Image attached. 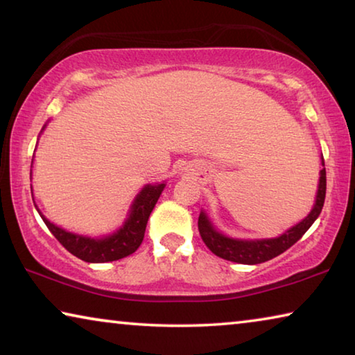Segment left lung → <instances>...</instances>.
Masks as SVG:
<instances>
[{"label": "left lung", "instance_id": "8db88e82", "mask_svg": "<svg viewBox=\"0 0 355 355\" xmlns=\"http://www.w3.org/2000/svg\"><path fill=\"white\" fill-rule=\"evenodd\" d=\"M324 166V161H322ZM324 199H326V169L321 171L320 177V188H318L316 203L311 213L302 222H299L296 227L290 228L284 235L272 239H255V241H243V239H233L220 235L219 232L214 230L211 222L208 220L205 213L199 216V232L207 244V248L224 260L235 261L241 264H258L264 263L271 258L284 254L286 249H290L294 243H297L304 233L309 230L311 224L320 216L324 207Z\"/></svg>", "mask_w": 355, "mask_h": 355}]
</instances>
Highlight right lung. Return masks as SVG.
Wrapping results in <instances>:
<instances>
[{"mask_svg":"<svg viewBox=\"0 0 355 355\" xmlns=\"http://www.w3.org/2000/svg\"><path fill=\"white\" fill-rule=\"evenodd\" d=\"M164 186V183L147 184L146 188L137 194L135 203L131 205L130 218L125 222L123 227H120L116 233H112V235L100 239L65 232L62 228L56 227L55 224H51L50 220L45 219L44 216L40 214L39 209L37 211L40 214V218L44 219L48 230L55 235L58 241L61 243L71 255H75L80 258V260L87 263L116 261L120 260V258L131 255L141 245L144 233H146L148 216L153 211Z\"/></svg>","mask_w":355,"mask_h":355,"instance_id":"obj_1","label":"right lung"}]
</instances>
